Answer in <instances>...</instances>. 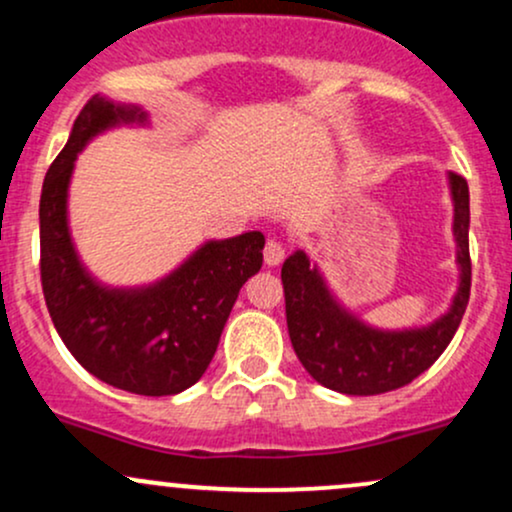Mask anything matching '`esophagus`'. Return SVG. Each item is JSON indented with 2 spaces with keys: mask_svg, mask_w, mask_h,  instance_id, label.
<instances>
[{
  "mask_svg": "<svg viewBox=\"0 0 512 512\" xmlns=\"http://www.w3.org/2000/svg\"><path fill=\"white\" fill-rule=\"evenodd\" d=\"M284 245L276 243V240H267V245H264V264L267 267H276V264L284 262Z\"/></svg>",
  "mask_w": 512,
  "mask_h": 512,
  "instance_id": "esophagus-1",
  "label": "esophagus"
}]
</instances>
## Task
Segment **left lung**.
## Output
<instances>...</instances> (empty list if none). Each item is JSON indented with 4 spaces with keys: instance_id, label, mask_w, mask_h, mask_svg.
<instances>
[{
    "instance_id": "8db88e82",
    "label": "left lung",
    "mask_w": 512,
    "mask_h": 512,
    "mask_svg": "<svg viewBox=\"0 0 512 512\" xmlns=\"http://www.w3.org/2000/svg\"><path fill=\"white\" fill-rule=\"evenodd\" d=\"M455 238L457 291L443 315L419 327L385 330L358 317L339 301L325 274L305 250L286 257L281 284L286 325L298 361L320 385L342 395H380L419 378L443 354L460 327L472 286L469 262V187L448 173Z\"/></svg>"
}]
</instances>
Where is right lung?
<instances>
[{"mask_svg": "<svg viewBox=\"0 0 512 512\" xmlns=\"http://www.w3.org/2000/svg\"><path fill=\"white\" fill-rule=\"evenodd\" d=\"M149 125L142 105L101 93L84 105L40 192V279L57 334L88 373L117 390L163 397L209 368L240 289L260 272L264 236L207 240L142 286H110L88 272L69 228L76 156L98 134Z\"/></svg>", "mask_w": 512, "mask_h": 512, "instance_id": "1", "label": "right lung"}]
</instances>
